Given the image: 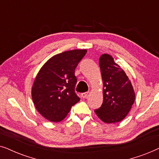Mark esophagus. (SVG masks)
<instances>
[{
    "label": "esophagus",
    "mask_w": 159,
    "mask_h": 159,
    "mask_svg": "<svg viewBox=\"0 0 159 159\" xmlns=\"http://www.w3.org/2000/svg\"><path fill=\"white\" fill-rule=\"evenodd\" d=\"M88 94L89 92H84V93H81V97H83V98H86L88 96Z\"/></svg>",
    "instance_id": "esophagus-1"
}]
</instances>
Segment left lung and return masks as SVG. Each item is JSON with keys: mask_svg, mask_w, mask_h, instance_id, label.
Segmentation results:
<instances>
[{"mask_svg": "<svg viewBox=\"0 0 159 159\" xmlns=\"http://www.w3.org/2000/svg\"><path fill=\"white\" fill-rule=\"evenodd\" d=\"M99 64L104 87L103 102L94 112L107 124L119 122L127 116L134 104V89L125 72L111 55H101Z\"/></svg>", "mask_w": 159, "mask_h": 159, "instance_id": "1", "label": "left lung"}]
</instances>
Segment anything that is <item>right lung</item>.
Returning a JSON list of instances; mask_svg holds the SVG:
<instances>
[{
  "label": "right lung",
  "mask_w": 159,
  "mask_h": 159,
  "mask_svg": "<svg viewBox=\"0 0 159 159\" xmlns=\"http://www.w3.org/2000/svg\"><path fill=\"white\" fill-rule=\"evenodd\" d=\"M86 52V49H75L54 55L38 73L32 98L37 111L50 121L62 120L80 100L75 92V70Z\"/></svg>",
  "instance_id": "obj_1"
}]
</instances>
